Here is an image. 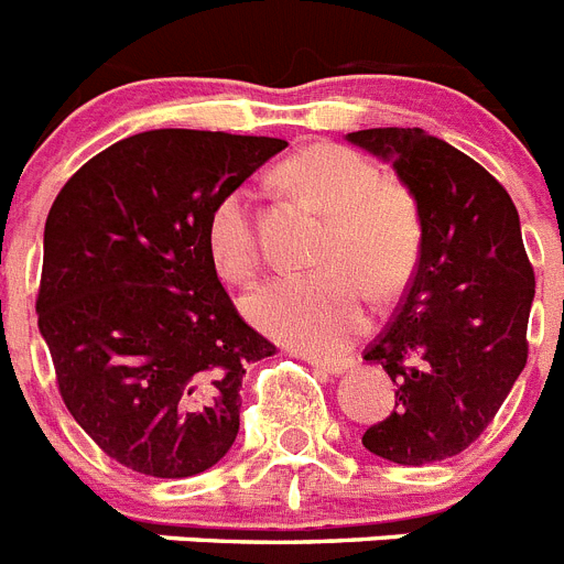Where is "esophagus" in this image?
Instances as JSON below:
<instances>
[{"mask_svg": "<svg viewBox=\"0 0 564 564\" xmlns=\"http://www.w3.org/2000/svg\"><path fill=\"white\" fill-rule=\"evenodd\" d=\"M307 365H314L322 373H330V377H339L348 368H354V359H316V356H305Z\"/></svg>", "mask_w": 564, "mask_h": 564, "instance_id": "34e87169", "label": "esophagus"}]
</instances>
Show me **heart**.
I'll list each match as a JSON object with an SVG mask.
<instances>
[{"mask_svg":"<svg viewBox=\"0 0 564 564\" xmlns=\"http://www.w3.org/2000/svg\"><path fill=\"white\" fill-rule=\"evenodd\" d=\"M282 180L330 219L319 259L330 271L273 279L250 293L245 311L259 328L293 348L336 354L365 328V300L355 283L368 288L373 300H388L411 276L420 257L416 205L402 187L382 182L368 159L330 142L293 153L282 165ZM205 245L216 273L228 282H248L259 271L257 230L245 187L228 191L210 208Z\"/></svg>","mask_w":564,"mask_h":564,"instance_id":"obj_1","label":"heart"}]
</instances>
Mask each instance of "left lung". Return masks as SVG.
Masks as SVG:
<instances>
[{
    "label": "left lung",
    "mask_w": 564,
    "mask_h": 564,
    "mask_svg": "<svg viewBox=\"0 0 564 564\" xmlns=\"http://www.w3.org/2000/svg\"><path fill=\"white\" fill-rule=\"evenodd\" d=\"M350 144L391 162L420 216V264L365 359L388 370L397 408L362 445L397 465L462 454L528 362L533 268L513 199L479 162L422 128H370Z\"/></svg>",
    "instance_id": "left-lung-1"
}]
</instances>
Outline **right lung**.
Masks as SVG:
<instances>
[{"mask_svg":"<svg viewBox=\"0 0 564 564\" xmlns=\"http://www.w3.org/2000/svg\"><path fill=\"white\" fill-rule=\"evenodd\" d=\"M285 139L162 128L110 144L45 223L36 296L67 411L124 468L185 479L239 433L245 368L273 345L236 314L205 228Z\"/></svg>","mask_w":564,"mask_h":564,"instance_id":"right-lung-1","label":"right lung"}]
</instances>
